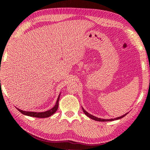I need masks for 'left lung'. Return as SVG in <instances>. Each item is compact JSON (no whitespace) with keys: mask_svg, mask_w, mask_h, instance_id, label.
<instances>
[{"mask_svg":"<svg viewBox=\"0 0 150 150\" xmlns=\"http://www.w3.org/2000/svg\"><path fill=\"white\" fill-rule=\"evenodd\" d=\"M82 109H83V112L85 113V115H87L88 117H89L90 118L92 119V120H96V121H99V122H108V121H114V120H118V119H120L122 118H123L127 114H128V112L126 113L125 115H124L122 116H119V117H117V118H111V119H103V118H98V117H96V116H93L92 115H91V114H89L88 112H87V111H86L84 108H83L82 107Z\"/></svg>","mask_w":150,"mask_h":150,"instance_id":"obj_1","label":"left lung"}]
</instances>
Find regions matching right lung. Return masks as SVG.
Masks as SVG:
<instances>
[{
  "mask_svg": "<svg viewBox=\"0 0 150 150\" xmlns=\"http://www.w3.org/2000/svg\"><path fill=\"white\" fill-rule=\"evenodd\" d=\"M60 95H61V93H59V96H58V98L57 99V102H56V103H55V105L54 107H53L52 108H51L50 110H48L47 111L42 112H38L24 111V110H20V109H19V108H16L20 111V112L23 114V115H26V116H32V117H36V118H47V117H50V116L54 115V114L57 110L58 106H59V100Z\"/></svg>",
  "mask_w": 150,
  "mask_h": 150,
  "instance_id": "1",
  "label": "right lung"
}]
</instances>
